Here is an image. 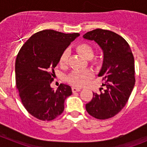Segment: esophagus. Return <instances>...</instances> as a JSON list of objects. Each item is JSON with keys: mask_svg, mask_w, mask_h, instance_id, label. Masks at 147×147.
Returning <instances> with one entry per match:
<instances>
[{"mask_svg": "<svg viewBox=\"0 0 147 147\" xmlns=\"http://www.w3.org/2000/svg\"><path fill=\"white\" fill-rule=\"evenodd\" d=\"M81 90V89L79 88H75V87H73L72 88V91L73 93H76V92H79Z\"/></svg>", "mask_w": 147, "mask_h": 147, "instance_id": "1", "label": "esophagus"}]
</instances>
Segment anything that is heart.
Wrapping results in <instances>:
<instances>
[{"instance_id":"1","label":"heart","mask_w":147,"mask_h":147,"mask_svg":"<svg viewBox=\"0 0 147 147\" xmlns=\"http://www.w3.org/2000/svg\"><path fill=\"white\" fill-rule=\"evenodd\" d=\"M76 50L82 57L85 59H91L93 57V54H94V50L93 48L90 44L86 42H82L77 45L76 46ZM67 58H68V52L67 51H64L61 54L59 59V64L61 66H65L67 62ZM91 62L93 65H97L99 62V59L96 58H92L90 59ZM93 76V73L90 70H84V71H73L71 74H70L67 77V82L74 85V86L82 87L85 85Z\"/></svg>"}]
</instances>
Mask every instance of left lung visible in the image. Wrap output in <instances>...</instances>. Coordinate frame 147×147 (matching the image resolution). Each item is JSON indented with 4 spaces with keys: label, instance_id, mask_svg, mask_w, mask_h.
Returning a JSON list of instances; mask_svg holds the SVG:
<instances>
[{
    "label": "left lung",
    "instance_id": "1",
    "mask_svg": "<svg viewBox=\"0 0 147 147\" xmlns=\"http://www.w3.org/2000/svg\"><path fill=\"white\" fill-rule=\"evenodd\" d=\"M83 37L94 40L103 51V64L98 76L105 81L102 86L106 87L100 93L93 92L86 110L97 119H110L124 108L134 88V57L127 41L113 32L96 28Z\"/></svg>",
    "mask_w": 147,
    "mask_h": 147
}]
</instances>
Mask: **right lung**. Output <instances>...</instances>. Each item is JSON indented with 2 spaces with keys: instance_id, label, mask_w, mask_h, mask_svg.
Listing matches in <instances>:
<instances>
[{
  "instance_id": "add662e5",
  "label": "right lung",
  "mask_w": 147,
  "mask_h": 147,
  "mask_svg": "<svg viewBox=\"0 0 147 147\" xmlns=\"http://www.w3.org/2000/svg\"><path fill=\"white\" fill-rule=\"evenodd\" d=\"M79 36L42 30L34 34L19 51L15 61L16 86L22 104L34 117L51 121L63 112L65 100L72 94L71 88L60 84L55 91L51 84L61 54Z\"/></svg>"
}]
</instances>
